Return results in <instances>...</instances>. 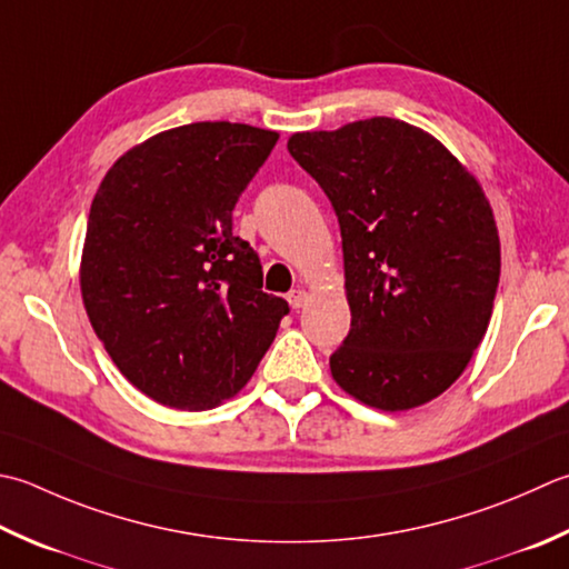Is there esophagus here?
I'll return each mask as SVG.
<instances>
[{
  "instance_id": "1",
  "label": "esophagus",
  "mask_w": 569,
  "mask_h": 569,
  "mask_svg": "<svg viewBox=\"0 0 569 569\" xmlns=\"http://www.w3.org/2000/svg\"><path fill=\"white\" fill-rule=\"evenodd\" d=\"M288 298V306H291V308H303L306 303H308V293L303 291V288H293V291L291 293H288L286 296Z\"/></svg>"
}]
</instances>
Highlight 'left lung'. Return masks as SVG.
Segmentation results:
<instances>
[{"mask_svg":"<svg viewBox=\"0 0 569 569\" xmlns=\"http://www.w3.org/2000/svg\"><path fill=\"white\" fill-rule=\"evenodd\" d=\"M288 152L340 224L352 320L330 355L336 382L385 411L439 397L481 345L498 288L500 241L481 184L395 118L296 132Z\"/></svg>","mask_w":569,"mask_h":569,"instance_id":"left-lung-1","label":"left lung"}]
</instances>
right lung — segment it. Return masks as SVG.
<instances>
[{"label": "right lung", "mask_w": 569, "mask_h": 569, "mask_svg": "<svg viewBox=\"0 0 569 569\" xmlns=\"http://www.w3.org/2000/svg\"><path fill=\"white\" fill-rule=\"evenodd\" d=\"M278 132L192 122L110 167L88 214L86 313L142 395L202 411L249 382L288 313L231 211Z\"/></svg>", "instance_id": "right-lung-1"}]
</instances>
